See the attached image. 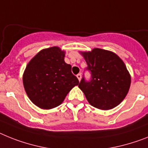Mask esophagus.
<instances>
[{"instance_id": "esophagus-1", "label": "esophagus", "mask_w": 148, "mask_h": 148, "mask_svg": "<svg viewBox=\"0 0 148 148\" xmlns=\"http://www.w3.org/2000/svg\"><path fill=\"white\" fill-rule=\"evenodd\" d=\"M77 77L78 78V80H79V81H80V80H81V77H82L81 74H77Z\"/></svg>"}]
</instances>
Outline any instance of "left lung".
<instances>
[{
  "mask_svg": "<svg viewBox=\"0 0 148 148\" xmlns=\"http://www.w3.org/2000/svg\"><path fill=\"white\" fill-rule=\"evenodd\" d=\"M91 74L89 81L84 76L78 86L92 106L101 110L115 108L125 99L131 77L124 62L110 51L95 48L81 53Z\"/></svg>",
  "mask_w": 148,
  "mask_h": 148,
  "instance_id": "1",
  "label": "left lung"
}]
</instances>
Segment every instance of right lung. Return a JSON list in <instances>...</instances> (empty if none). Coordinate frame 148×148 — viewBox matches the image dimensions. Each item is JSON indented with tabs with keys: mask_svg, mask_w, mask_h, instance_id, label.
<instances>
[{
	"mask_svg": "<svg viewBox=\"0 0 148 148\" xmlns=\"http://www.w3.org/2000/svg\"><path fill=\"white\" fill-rule=\"evenodd\" d=\"M64 59V51L53 47L40 51L26 66L25 89L30 100L40 108L59 106L71 89L79 84L71 64Z\"/></svg>",
	"mask_w": 148,
	"mask_h": 148,
	"instance_id": "right-lung-1",
	"label": "right lung"
}]
</instances>
